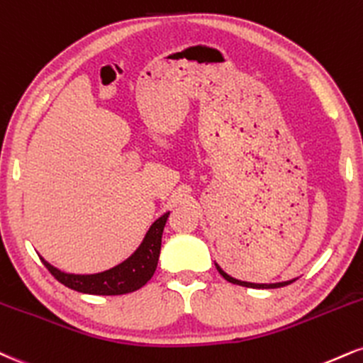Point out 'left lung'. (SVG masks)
I'll use <instances>...</instances> for the list:
<instances>
[{"instance_id": "obj_1", "label": "left lung", "mask_w": 363, "mask_h": 363, "mask_svg": "<svg viewBox=\"0 0 363 363\" xmlns=\"http://www.w3.org/2000/svg\"><path fill=\"white\" fill-rule=\"evenodd\" d=\"M215 265H216L218 272H220L221 276H223L228 282H231V284H238V286H243V287H253V289H276V287H284V286H287V284H292V282L296 281V279H292V281H284V282H276V284H255V282H245V281H238V279H235V277L228 276V274H226L225 270L220 267V265H218V264H215Z\"/></svg>"}]
</instances>
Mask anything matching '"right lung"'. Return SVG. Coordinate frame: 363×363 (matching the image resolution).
<instances>
[{
  "mask_svg": "<svg viewBox=\"0 0 363 363\" xmlns=\"http://www.w3.org/2000/svg\"><path fill=\"white\" fill-rule=\"evenodd\" d=\"M169 215L170 213H165L152 223L143 242L128 259L104 272L67 274L50 265L47 260L42 259V262L52 276L69 289L96 296L128 294L145 286L154 276L160 255V245H162L164 226Z\"/></svg>",
  "mask_w": 363,
  "mask_h": 363,
  "instance_id": "1",
  "label": "right lung"
}]
</instances>
